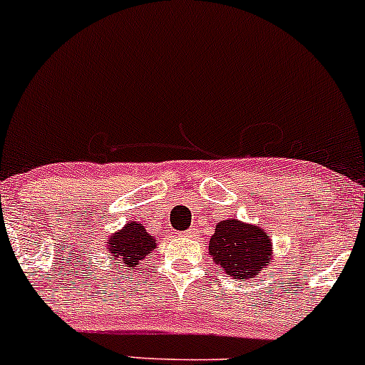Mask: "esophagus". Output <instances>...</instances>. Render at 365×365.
<instances>
[{"label": "esophagus", "mask_w": 365, "mask_h": 365, "mask_svg": "<svg viewBox=\"0 0 365 365\" xmlns=\"http://www.w3.org/2000/svg\"><path fill=\"white\" fill-rule=\"evenodd\" d=\"M186 236H187V237H196V236H198V229H195V227L187 229Z\"/></svg>", "instance_id": "obj_1"}]
</instances>
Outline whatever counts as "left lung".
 Wrapping results in <instances>:
<instances>
[{
    "label": "left lung",
    "instance_id": "8db88e82",
    "mask_svg": "<svg viewBox=\"0 0 365 365\" xmlns=\"http://www.w3.org/2000/svg\"><path fill=\"white\" fill-rule=\"evenodd\" d=\"M208 253L232 279H252L272 260V240L264 227L227 219L217 222Z\"/></svg>",
    "mask_w": 365,
    "mask_h": 365
}]
</instances>
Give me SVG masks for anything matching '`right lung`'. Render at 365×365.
Segmentation results:
<instances>
[{"label": "right lung", "instance_id": "right-lung-1", "mask_svg": "<svg viewBox=\"0 0 365 365\" xmlns=\"http://www.w3.org/2000/svg\"><path fill=\"white\" fill-rule=\"evenodd\" d=\"M157 237L151 236L138 220H128L125 226L106 237V252L112 257V264L118 271H133L139 262L153 253Z\"/></svg>", "mask_w": 365, "mask_h": 365}]
</instances>
